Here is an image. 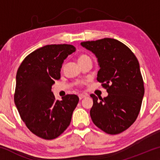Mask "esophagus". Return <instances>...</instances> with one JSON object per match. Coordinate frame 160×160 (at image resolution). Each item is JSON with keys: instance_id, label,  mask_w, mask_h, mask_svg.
Here are the masks:
<instances>
[{"instance_id": "obj_1", "label": "esophagus", "mask_w": 160, "mask_h": 160, "mask_svg": "<svg viewBox=\"0 0 160 160\" xmlns=\"http://www.w3.org/2000/svg\"><path fill=\"white\" fill-rule=\"evenodd\" d=\"M88 94H80L79 95H78L80 99H82L83 98H85V97H88Z\"/></svg>"}]
</instances>
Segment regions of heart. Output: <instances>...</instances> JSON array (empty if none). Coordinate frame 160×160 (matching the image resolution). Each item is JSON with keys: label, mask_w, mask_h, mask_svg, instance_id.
I'll list each match as a JSON object with an SVG mask.
<instances>
[{"label": "heart", "mask_w": 160, "mask_h": 160, "mask_svg": "<svg viewBox=\"0 0 160 160\" xmlns=\"http://www.w3.org/2000/svg\"><path fill=\"white\" fill-rule=\"evenodd\" d=\"M89 56H88L87 55H81L80 56H79V58H78V61H81V60H83V59H85L86 58H88Z\"/></svg>", "instance_id": "1"}]
</instances>
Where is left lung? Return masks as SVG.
<instances>
[{
    "instance_id": "left-lung-1",
    "label": "left lung",
    "mask_w": 160,
    "mask_h": 160,
    "mask_svg": "<svg viewBox=\"0 0 160 160\" xmlns=\"http://www.w3.org/2000/svg\"><path fill=\"white\" fill-rule=\"evenodd\" d=\"M80 45L96 56L99 68L97 80L104 82L102 86L108 92L103 99L90 95L92 120L108 134L120 133L135 122L141 107L145 90L138 61L128 47L112 38Z\"/></svg>"
}]
</instances>
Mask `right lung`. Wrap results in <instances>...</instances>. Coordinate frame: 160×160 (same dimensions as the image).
<instances>
[{"label": "right lung", "mask_w": 160, "mask_h": 160, "mask_svg": "<svg viewBox=\"0 0 160 160\" xmlns=\"http://www.w3.org/2000/svg\"><path fill=\"white\" fill-rule=\"evenodd\" d=\"M75 51L70 44L46 45L29 54L18 70L15 106L29 131L42 138L52 140L63 133L79 102L75 94L56 100L51 92L64 60Z\"/></svg>", "instance_id": "obj_1"}]
</instances>
